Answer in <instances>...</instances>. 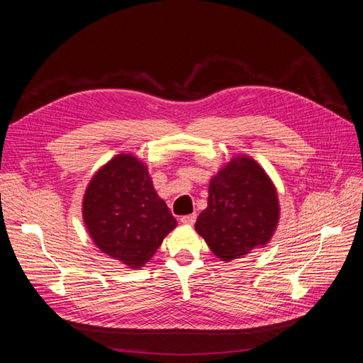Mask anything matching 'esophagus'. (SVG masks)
<instances>
[{"instance_id":"34e87169","label":"esophagus","mask_w":363,"mask_h":363,"mask_svg":"<svg viewBox=\"0 0 363 363\" xmlns=\"http://www.w3.org/2000/svg\"><path fill=\"white\" fill-rule=\"evenodd\" d=\"M195 219H196V215H195V213H192V215H184V216L180 218V223H182V224H186V225H192V224L195 223Z\"/></svg>"}]
</instances>
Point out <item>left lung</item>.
<instances>
[{"label":"left lung","mask_w":363,"mask_h":363,"mask_svg":"<svg viewBox=\"0 0 363 363\" xmlns=\"http://www.w3.org/2000/svg\"><path fill=\"white\" fill-rule=\"evenodd\" d=\"M280 218L277 189L250 156H235L208 183L207 207L195 230L223 262L244 257L265 247Z\"/></svg>","instance_id":"obj_1"}]
</instances>
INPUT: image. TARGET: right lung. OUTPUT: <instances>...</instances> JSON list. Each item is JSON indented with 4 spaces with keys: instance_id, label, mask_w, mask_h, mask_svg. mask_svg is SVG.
I'll list each match as a JSON object with an SVG mask.
<instances>
[{
    "instance_id": "right-lung-1",
    "label": "right lung",
    "mask_w": 363,
    "mask_h": 363,
    "mask_svg": "<svg viewBox=\"0 0 363 363\" xmlns=\"http://www.w3.org/2000/svg\"><path fill=\"white\" fill-rule=\"evenodd\" d=\"M83 221L104 255L139 269L177 227L145 163L118 155L95 172L83 196Z\"/></svg>"
}]
</instances>
